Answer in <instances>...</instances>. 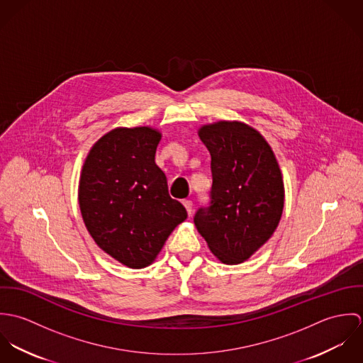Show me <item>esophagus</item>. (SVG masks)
Returning <instances> with one entry per match:
<instances>
[{
	"mask_svg": "<svg viewBox=\"0 0 363 363\" xmlns=\"http://www.w3.org/2000/svg\"><path fill=\"white\" fill-rule=\"evenodd\" d=\"M183 206L186 208V211H187L189 215L193 213V203H191L190 200H184V201H183Z\"/></svg>",
	"mask_w": 363,
	"mask_h": 363,
	"instance_id": "34e87169",
	"label": "esophagus"
}]
</instances>
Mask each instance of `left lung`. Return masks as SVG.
Instances as JSON below:
<instances>
[{"instance_id":"left-lung-1","label":"left lung","mask_w":363,"mask_h":363,"mask_svg":"<svg viewBox=\"0 0 363 363\" xmlns=\"http://www.w3.org/2000/svg\"><path fill=\"white\" fill-rule=\"evenodd\" d=\"M199 137L211 154L209 206L194 223L223 264L250 259L275 232L284 209L277 157L257 130L240 121L203 125Z\"/></svg>"}]
</instances>
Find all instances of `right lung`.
<instances>
[{
  "label": "right lung",
  "mask_w": 363,
  "mask_h": 363,
  "mask_svg": "<svg viewBox=\"0 0 363 363\" xmlns=\"http://www.w3.org/2000/svg\"><path fill=\"white\" fill-rule=\"evenodd\" d=\"M160 138L151 127L114 128L95 143L81 172L78 201L89 235L104 253L134 269L152 264L187 218L155 163Z\"/></svg>",
  "instance_id": "1"
}]
</instances>
